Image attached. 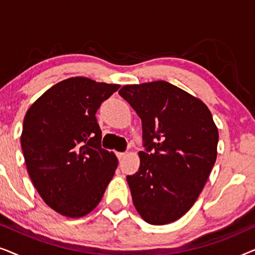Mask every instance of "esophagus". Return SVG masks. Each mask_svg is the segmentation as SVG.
<instances>
[{
	"label": "esophagus",
	"instance_id": "obj_1",
	"mask_svg": "<svg viewBox=\"0 0 255 255\" xmlns=\"http://www.w3.org/2000/svg\"><path fill=\"white\" fill-rule=\"evenodd\" d=\"M116 155H117V158H118V159L122 160V159L124 158L125 155H127V153H124V152H117V153H116Z\"/></svg>",
	"mask_w": 255,
	"mask_h": 255
}]
</instances>
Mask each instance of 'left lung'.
I'll use <instances>...</instances> for the list:
<instances>
[{
    "instance_id": "1",
    "label": "left lung",
    "mask_w": 255,
    "mask_h": 255,
    "mask_svg": "<svg viewBox=\"0 0 255 255\" xmlns=\"http://www.w3.org/2000/svg\"><path fill=\"white\" fill-rule=\"evenodd\" d=\"M142 124L140 167L128 175L132 201L152 225L182 217L203 189L217 158L218 130L201 100L166 81L122 87Z\"/></svg>"
}]
</instances>
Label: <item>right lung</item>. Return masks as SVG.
<instances>
[{
  "label": "right lung",
  "mask_w": 255,
  "mask_h": 255,
  "mask_svg": "<svg viewBox=\"0 0 255 255\" xmlns=\"http://www.w3.org/2000/svg\"><path fill=\"white\" fill-rule=\"evenodd\" d=\"M120 85L71 78L46 90L27 110L20 146L34 188L48 207L67 217L89 214L117 168L101 146L96 111Z\"/></svg>",
  "instance_id": "1"
}]
</instances>
